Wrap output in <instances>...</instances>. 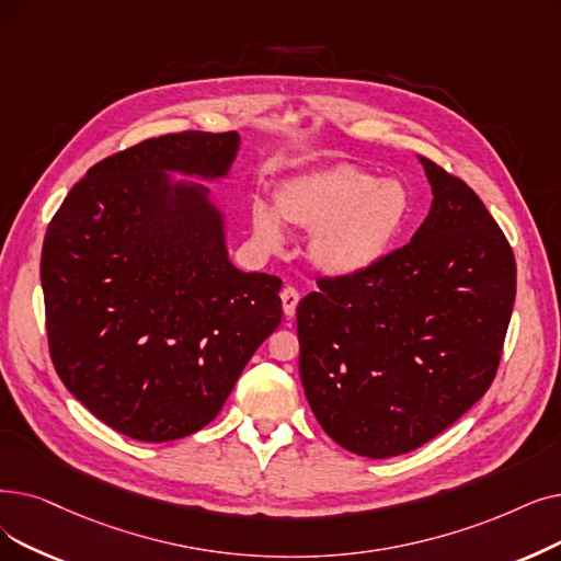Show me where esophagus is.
Returning <instances> with one entry per match:
<instances>
[{
	"label": "esophagus",
	"instance_id": "1",
	"mask_svg": "<svg viewBox=\"0 0 561 561\" xmlns=\"http://www.w3.org/2000/svg\"><path fill=\"white\" fill-rule=\"evenodd\" d=\"M279 298H282V307H284V313H286L288 319H290V316L296 313V307H298L300 294H298V290H296L294 286H286V288H282Z\"/></svg>",
	"mask_w": 561,
	"mask_h": 561
}]
</instances>
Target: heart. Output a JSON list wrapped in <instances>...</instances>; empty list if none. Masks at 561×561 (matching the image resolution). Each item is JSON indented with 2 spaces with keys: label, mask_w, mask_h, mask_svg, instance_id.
<instances>
[{
  "label": "heart",
  "mask_w": 561,
  "mask_h": 561,
  "mask_svg": "<svg viewBox=\"0 0 561 561\" xmlns=\"http://www.w3.org/2000/svg\"><path fill=\"white\" fill-rule=\"evenodd\" d=\"M275 210L252 208V233L267 252L284 245V226L309 231L307 256L316 271L346 279L376 267L399 240L412 199L399 179H376L355 164H332L286 181Z\"/></svg>",
  "instance_id": "obj_1"
}]
</instances>
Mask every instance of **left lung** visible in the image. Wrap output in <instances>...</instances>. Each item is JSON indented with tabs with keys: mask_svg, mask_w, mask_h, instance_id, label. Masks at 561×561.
<instances>
[{
	"mask_svg": "<svg viewBox=\"0 0 561 561\" xmlns=\"http://www.w3.org/2000/svg\"><path fill=\"white\" fill-rule=\"evenodd\" d=\"M431 210L405 248L300 300V380L336 445L392 458L433 440L491 387L516 261L460 179L417 156Z\"/></svg>",
	"mask_w": 561,
	"mask_h": 561,
	"instance_id": "1",
	"label": "left lung"
}]
</instances>
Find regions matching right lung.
I'll list each match as a JSON object with an SVG mask.
<instances>
[{
	"mask_svg": "<svg viewBox=\"0 0 561 561\" xmlns=\"http://www.w3.org/2000/svg\"><path fill=\"white\" fill-rule=\"evenodd\" d=\"M238 151V133L146 139L93 164L47 227L41 284L55 369L135 440L210 424L282 321V279L233 265L227 213L199 185L227 181Z\"/></svg>",
	"mask_w": 561,
	"mask_h": 561,
	"instance_id": "obj_1",
	"label": "right lung"
}]
</instances>
